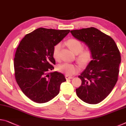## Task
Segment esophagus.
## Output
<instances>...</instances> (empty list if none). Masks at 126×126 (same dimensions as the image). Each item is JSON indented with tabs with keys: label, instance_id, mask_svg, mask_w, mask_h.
I'll use <instances>...</instances> for the list:
<instances>
[{
	"label": "esophagus",
	"instance_id": "1",
	"mask_svg": "<svg viewBox=\"0 0 126 126\" xmlns=\"http://www.w3.org/2000/svg\"><path fill=\"white\" fill-rule=\"evenodd\" d=\"M65 79H73V77H72V76H67V75H65Z\"/></svg>",
	"mask_w": 126,
	"mask_h": 126
}]
</instances>
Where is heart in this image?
Returning a JSON list of instances; mask_svg holds the SVG:
<instances>
[{
	"mask_svg": "<svg viewBox=\"0 0 126 126\" xmlns=\"http://www.w3.org/2000/svg\"><path fill=\"white\" fill-rule=\"evenodd\" d=\"M68 47L76 54H77V59L79 62L83 64L88 63L92 59L93 53L90 49L86 48L83 49V45L80 41L76 39H69L67 41ZM62 47L61 43H58L53 48V56L55 60H59L60 51ZM81 67L79 65L76 64L64 63L58 65V70L60 72L63 73L67 76H72L80 70Z\"/></svg>",
	"mask_w": 126,
	"mask_h": 126,
	"instance_id": "obj_1",
	"label": "heart"
}]
</instances>
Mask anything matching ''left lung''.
I'll use <instances>...</instances> for the list:
<instances>
[{"label":"left lung","mask_w":126,"mask_h":126,"mask_svg":"<svg viewBox=\"0 0 126 126\" xmlns=\"http://www.w3.org/2000/svg\"><path fill=\"white\" fill-rule=\"evenodd\" d=\"M71 32L93 53V60L79 76L82 83L76 89L77 95L85 103L96 104L106 98L116 84L120 52L112 38L96 28L75 30Z\"/></svg>","instance_id":"left-lung-1"}]
</instances>
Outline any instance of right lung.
Segmentation results:
<instances>
[{"label": "right lung", "mask_w": 126, "mask_h": 126, "mask_svg": "<svg viewBox=\"0 0 126 126\" xmlns=\"http://www.w3.org/2000/svg\"><path fill=\"white\" fill-rule=\"evenodd\" d=\"M69 31L39 28L26 35L17 47L14 59L16 80L24 94L34 102L44 103L53 99L66 81L62 73L50 71L55 64L54 47Z\"/></svg>", "instance_id": "add662e5"}]
</instances>
